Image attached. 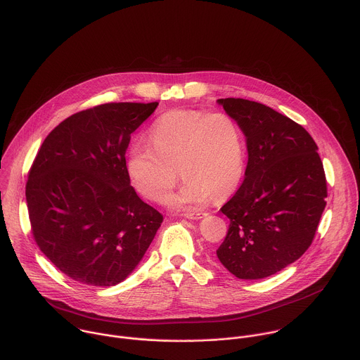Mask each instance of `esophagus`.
<instances>
[{
    "label": "esophagus",
    "instance_id": "34e87169",
    "mask_svg": "<svg viewBox=\"0 0 360 360\" xmlns=\"http://www.w3.org/2000/svg\"><path fill=\"white\" fill-rule=\"evenodd\" d=\"M184 216H185L186 219H193V220H196V219H202V217L205 216V213H203V212H199V210H195V212H186V213H184Z\"/></svg>",
    "mask_w": 360,
    "mask_h": 360
}]
</instances>
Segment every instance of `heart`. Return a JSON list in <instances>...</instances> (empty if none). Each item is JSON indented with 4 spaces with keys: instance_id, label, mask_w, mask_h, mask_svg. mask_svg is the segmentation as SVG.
<instances>
[{
    "instance_id": "obj_1",
    "label": "heart",
    "mask_w": 360,
    "mask_h": 360,
    "mask_svg": "<svg viewBox=\"0 0 360 360\" xmlns=\"http://www.w3.org/2000/svg\"><path fill=\"white\" fill-rule=\"evenodd\" d=\"M150 146L136 144L127 171L136 189L161 203L178 181L185 182L169 199L174 206L223 199L241 184L245 172V139L237 120L223 112L175 109L150 129Z\"/></svg>"
}]
</instances>
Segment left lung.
<instances>
[{"instance_id":"obj_1","label":"left lung","mask_w":360,"mask_h":360,"mask_svg":"<svg viewBox=\"0 0 360 360\" xmlns=\"http://www.w3.org/2000/svg\"><path fill=\"white\" fill-rule=\"evenodd\" d=\"M247 139L245 178L220 209L230 226L217 250L240 279L268 278L311 245L326 209L327 179L310 133L272 108L243 98L219 99Z\"/></svg>"}]
</instances>
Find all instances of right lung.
<instances>
[{"label": "right lung", "instance_id": "add662e5", "mask_svg": "<svg viewBox=\"0 0 360 360\" xmlns=\"http://www.w3.org/2000/svg\"><path fill=\"white\" fill-rule=\"evenodd\" d=\"M158 102H110L77 112L41 143L27 172L30 230L68 278L113 286L137 266L164 217L130 185L126 148Z\"/></svg>", "mask_w": 360, "mask_h": 360}]
</instances>
